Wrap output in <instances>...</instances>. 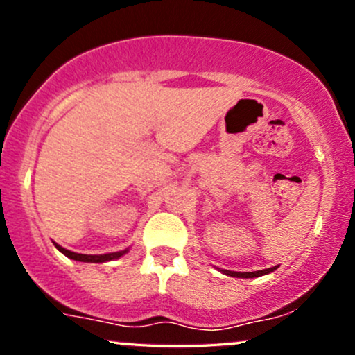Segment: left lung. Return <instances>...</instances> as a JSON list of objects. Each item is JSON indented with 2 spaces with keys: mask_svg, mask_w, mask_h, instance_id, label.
<instances>
[{
  "mask_svg": "<svg viewBox=\"0 0 355 355\" xmlns=\"http://www.w3.org/2000/svg\"><path fill=\"white\" fill-rule=\"evenodd\" d=\"M277 267H270L266 268V270H257V272H232V270H223V274L230 275V277H240V279H252V277H260V275H266L274 272Z\"/></svg>",
  "mask_w": 355,
  "mask_h": 355,
  "instance_id": "1",
  "label": "left lung"
}]
</instances>
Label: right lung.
<instances>
[{"label":"right lung","mask_w":355,"mask_h":355,"mask_svg":"<svg viewBox=\"0 0 355 355\" xmlns=\"http://www.w3.org/2000/svg\"><path fill=\"white\" fill-rule=\"evenodd\" d=\"M55 247L58 248L61 254L67 255L68 259L78 260V262H93V263L108 262V260L118 259V257H121L123 254H126V252H128V250H121V252H113V254H103V255H85V254H75V252L67 250V248H63L61 245H58V243H55Z\"/></svg>","instance_id":"add662e5"}]
</instances>
